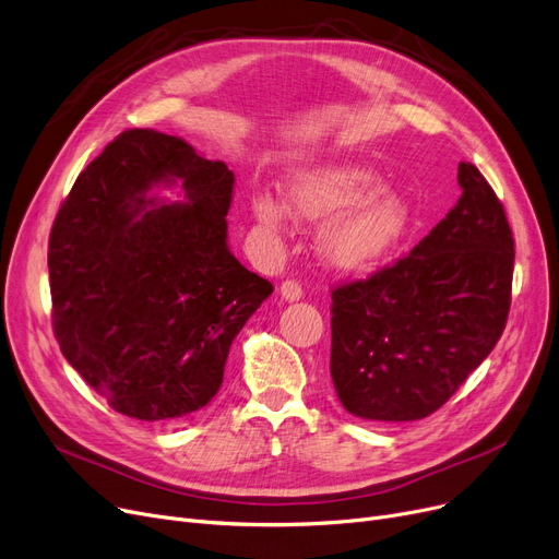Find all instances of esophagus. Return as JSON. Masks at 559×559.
<instances>
[{
	"label": "esophagus",
	"mask_w": 559,
	"mask_h": 559,
	"mask_svg": "<svg viewBox=\"0 0 559 559\" xmlns=\"http://www.w3.org/2000/svg\"><path fill=\"white\" fill-rule=\"evenodd\" d=\"M281 297L285 301H299L304 297V289L297 281L289 278V281H283V285H281Z\"/></svg>",
	"instance_id": "1"
}]
</instances>
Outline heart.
<instances>
[{
	"label": "heart",
	"mask_w": 559,
	"mask_h": 559,
	"mask_svg": "<svg viewBox=\"0 0 559 559\" xmlns=\"http://www.w3.org/2000/svg\"><path fill=\"white\" fill-rule=\"evenodd\" d=\"M379 174L360 164H324L295 174L285 187V205L255 193L251 212L272 235H281L289 214L299 222L324 224L320 251L343 272H368L393 255L414 230V210L397 191L377 189Z\"/></svg>",
	"instance_id": "obj_1"
}]
</instances>
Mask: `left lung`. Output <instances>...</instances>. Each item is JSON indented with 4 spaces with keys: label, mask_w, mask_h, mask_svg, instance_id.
<instances>
[{
    "label": "left lung",
    "mask_w": 559,
    "mask_h": 559,
    "mask_svg": "<svg viewBox=\"0 0 559 559\" xmlns=\"http://www.w3.org/2000/svg\"><path fill=\"white\" fill-rule=\"evenodd\" d=\"M456 180V205L414 251L331 293V379L356 418H427L479 368L504 331L512 228L473 164L461 162Z\"/></svg>",
    "instance_id": "1"
}]
</instances>
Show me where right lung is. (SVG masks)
Here are the masks:
<instances>
[{"instance_id": "right-lung-1", "label": "right lung", "mask_w": 559, "mask_h": 559, "mask_svg": "<svg viewBox=\"0 0 559 559\" xmlns=\"http://www.w3.org/2000/svg\"><path fill=\"white\" fill-rule=\"evenodd\" d=\"M235 176L178 136L118 134L72 185L52 233L61 354L128 418L174 423L224 381L235 335L274 293L228 249ZM180 186L185 204L152 191Z\"/></svg>"}]
</instances>
